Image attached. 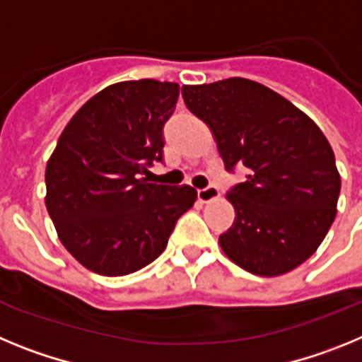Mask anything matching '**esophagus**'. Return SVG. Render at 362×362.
<instances>
[{"instance_id":"1","label":"esophagus","mask_w":362,"mask_h":362,"mask_svg":"<svg viewBox=\"0 0 362 362\" xmlns=\"http://www.w3.org/2000/svg\"><path fill=\"white\" fill-rule=\"evenodd\" d=\"M197 197H199L201 203H209L219 197V190L216 187H206L203 190H197Z\"/></svg>"}]
</instances>
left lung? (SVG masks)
Returning <instances> with one entry per match:
<instances>
[{"label":"left lung","mask_w":362,"mask_h":362,"mask_svg":"<svg viewBox=\"0 0 362 362\" xmlns=\"http://www.w3.org/2000/svg\"><path fill=\"white\" fill-rule=\"evenodd\" d=\"M185 105L212 132L225 168H246L226 194L233 225L221 250L263 277L292 272L319 248L337 216L341 175L330 143L305 112L245 78L185 85Z\"/></svg>","instance_id":"1"}]
</instances>
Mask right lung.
<instances>
[{"label": "right lung", "mask_w": 362, "mask_h": 362, "mask_svg": "<svg viewBox=\"0 0 362 362\" xmlns=\"http://www.w3.org/2000/svg\"><path fill=\"white\" fill-rule=\"evenodd\" d=\"M177 98V83H114L74 114L47 161L45 204L57 238L99 276H127L158 259L196 203L188 185L141 177L163 161V124Z\"/></svg>", "instance_id": "right-lung-1"}]
</instances>
